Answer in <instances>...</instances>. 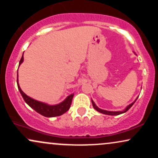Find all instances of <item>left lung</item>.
Here are the masks:
<instances>
[{"label": "left lung", "instance_id": "1", "mask_svg": "<svg viewBox=\"0 0 158 158\" xmlns=\"http://www.w3.org/2000/svg\"><path fill=\"white\" fill-rule=\"evenodd\" d=\"M136 100H137V99H136ZM136 100H135V101H136ZM135 102H132L131 104H130L129 106L127 107L126 109L123 110V111H108V110H102V109H100V108H98V107H97V106H96L95 103H94V102H93V101L91 100V102H92V105H93V107H94V109L97 110V111L100 112V113L104 114H107V115H119V114H123V113H125V112H126L127 110H129L130 108H131V107L134 105V103L135 102Z\"/></svg>", "mask_w": 158, "mask_h": 158}]
</instances>
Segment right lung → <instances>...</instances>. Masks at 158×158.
I'll return each mask as SVG.
<instances>
[{"instance_id":"obj_1","label":"right lung","mask_w":158,"mask_h":158,"mask_svg":"<svg viewBox=\"0 0 158 158\" xmlns=\"http://www.w3.org/2000/svg\"><path fill=\"white\" fill-rule=\"evenodd\" d=\"M23 56H22L21 60H20L19 65L23 62ZM17 84L20 93H21V96H22L23 99H24L25 102H26L28 106L31 107L32 109L35 110L36 112H38L39 114H41V115L44 116V117H57V116H60L61 114H64L66 111H68L69 108H70V106H71L72 99H73V94L68 96V97H67L62 102H61L60 104L56 105V106H49V105L45 104V103L36 101L35 99H32V98L27 96L26 94L21 90V88H20L18 79Z\"/></svg>"}]
</instances>
